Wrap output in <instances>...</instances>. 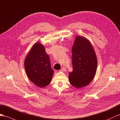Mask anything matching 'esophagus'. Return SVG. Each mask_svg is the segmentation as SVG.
<instances>
[{"mask_svg":"<svg viewBox=\"0 0 120 120\" xmlns=\"http://www.w3.org/2000/svg\"><path fill=\"white\" fill-rule=\"evenodd\" d=\"M60 71H63V72H66V69L65 68H64V67H63V68H62V69H60Z\"/></svg>","mask_w":120,"mask_h":120,"instance_id":"esophagus-1","label":"esophagus"}]
</instances>
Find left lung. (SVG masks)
I'll return each mask as SVG.
<instances>
[{
    "instance_id": "left-lung-1",
    "label": "left lung",
    "mask_w": 120,
    "mask_h": 120,
    "mask_svg": "<svg viewBox=\"0 0 120 120\" xmlns=\"http://www.w3.org/2000/svg\"><path fill=\"white\" fill-rule=\"evenodd\" d=\"M72 72L69 73L70 83L76 88L87 86L94 79L97 68V58L90 41L77 36L72 47Z\"/></svg>"
}]
</instances>
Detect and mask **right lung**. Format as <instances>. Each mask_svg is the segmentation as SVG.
Listing matches in <instances>:
<instances>
[{
  "label": "right lung",
  "mask_w": 120,
  "mask_h": 120,
  "mask_svg": "<svg viewBox=\"0 0 120 120\" xmlns=\"http://www.w3.org/2000/svg\"><path fill=\"white\" fill-rule=\"evenodd\" d=\"M24 67L29 79L37 86L43 88L51 82L54 70L44 46L41 43L32 46L25 58Z\"/></svg>",
  "instance_id": "right-lung-1"
}]
</instances>
